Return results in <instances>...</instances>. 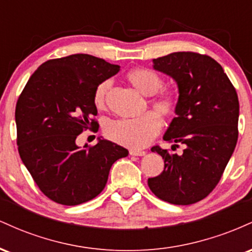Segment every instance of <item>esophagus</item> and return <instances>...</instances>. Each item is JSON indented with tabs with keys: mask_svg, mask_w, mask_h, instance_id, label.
<instances>
[{
	"mask_svg": "<svg viewBox=\"0 0 252 252\" xmlns=\"http://www.w3.org/2000/svg\"><path fill=\"white\" fill-rule=\"evenodd\" d=\"M129 154L132 156H144L146 155V152H143V150H137V149H130Z\"/></svg>",
	"mask_w": 252,
	"mask_h": 252,
	"instance_id": "esophagus-1",
	"label": "esophagus"
}]
</instances>
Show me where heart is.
<instances>
[{
	"label": "heart",
	"instance_id": "heart-1",
	"mask_svg": "<svg viewBox=\"0 0 252 252\" xmlns=\"http://www.w3.org/2000/svg\"><path fill=\"white\" fill-rule=\"evenodd\" d=\"M128 79L141 94L153 96L150 104L161 116L168 117L176 108V96L170 90H161L163 79L152 68H135L129 72ZM111 85L110 80H104L97 86L94 94V104L97 109H103L106 92ZM162 121L156 112H146L136 118H122L109 122L105 126L106 136L115 142L130 147L143 148L148 146L160 132Z\"/></svg>",
	"mask_w": 252,
	"mask_h": 252
}]
</instances>
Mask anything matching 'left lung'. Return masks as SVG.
Here are the masks:
<instances>
[{
  "instance_id": "left-lung-1",
  "label": "left lung",
  "mask_w": 252,
  "mask_h": 252,
  "mask_svg": "<svg viewBox=\"0 0 252 252\" xmlns=\"http://www.w3.org/2000/svg\"><path fill=\"white\" fill-rule=\"evenodd\" d=\"M153 68L178 85L175 115L164 141L185 146L182 154L153 147L164 160L148 186L161 200L190 205L212 192L236 148L239 102L233 85L215 59L193 52H175L153 59Z\"/></svg>"
}]
</instances>
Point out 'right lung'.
<instances>
[{"mask_svg": "<svg viewBox=\"0 0 252 252\" xmlns=\"http://www.w3.org/2000/svg\"><path fill=\"white\" fill-rule=\"evenodd\" d=\"M120 66L90 54H71L43 63L26 84L16 103L17 146L22 162L51 200L67 206L83 204L105 187L123 147L98 137L85 149L78 135L97 116L94 90Z\"/></svg>", "mask_w": 252, "mask_h": 252, "instance_id": "right-lung-1", "label": "right lung"}]
</instances>
